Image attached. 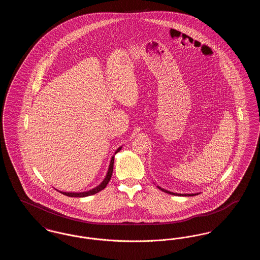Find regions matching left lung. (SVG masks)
I'll list each match as a JSON object with an SVG mask.
<instances>
[{"mask_svg": "<svg viewBox=\"0 0 260 260\" xmlns=\"http://www.w3.org/2000/svg\"><path fill=\"white\" fill-rule=\"evenodd\" d=\"M157 187H158L159 189H161L162 192L168 193V194H171V195H174V196H186V197H189V196H195V195H198L199 194V193H196V194H178V193H173V192L168 191V190H166V189H162L160 186H157Z\"/></svg>", "mask_w": 260, "mask_h": 260, "instance_id": "8db88e82", "label": "left lung"}]
</instances>
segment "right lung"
Returning a JSON list of instances; mask_svg holds the SVG:
<instances>
[{
    "label": "right lung",
    "mask_w": 260,
    "mask_h": 260,
    "mask_svg": "<svg viewBox=\"0 0 260 260\" xmlns=\"http://www.w3.org/2000/svg\"><path fill=\"white\" fill-rule=\"evenodd\" d=\"M121 149H122V146L116 150L115 154H117L118 152H120ZM114 157H115V156H113L111 158L110 165H109V169H108V172L106 173L105 178L103 179V181H102L99 186L94 187V188L91 189V190L86 191V192H62V191H59V192H60L61 194H63V195H65V196H68V197H76V198H83V197H87V196L94 195V194L99 193V191L103 190V189L106 187V185L108 184V182H109L110 179H111L112 173H113V166H114ZM57 191H58V190H57Z\"/></svg>",
    "instance_id": "1"
}]
</instances>
